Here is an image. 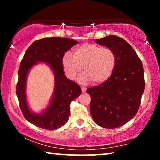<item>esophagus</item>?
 <instances>
[{"mask_svg": "<svg viewBox=\"0 0 160 160\" xmlns=\"http://www.w3.org/2000/svg\"><path fill=\"white\" fill-rule=\"evenodd\" d=\"M86 90H87V88H85V87H81V90H82V92H85Z\"/></svg>", "mask_w": 160, "mask_h": 160, "instance_id": "esophagus-1", "label": "esophagus"}]
</instances>
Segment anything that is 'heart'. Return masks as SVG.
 <instances>
[{
	"mask_svg": "<svg viewBox=\"0 0 160 160\" xmlns=\"http://www.w3.org/2000/svg\"><path fill=\"white\" fill-rule=\"evenodd\" d=\"M117 56L110 48L93 44H86L74 49L72 57L66 54L63 58V66L66 76L70 80L76 78L82 70L85 72L82 82L92 80L99 84L107 81L114 70Z\"/></svg>",
	"mask_w": 160,
	"mask_h": 160,
	"instance_id": "heart-1",
	"label": "heart"
}]
</instances>
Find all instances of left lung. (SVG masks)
I'll return each instance as SVG.
<instances>
[{"label":"left lung","instance_id":"8db88e82","mask_svg":"<svg viewBox=\"0 0 160 160\" xmlns=\"http://www.w3.org/2000/svg\"><path fill=\"white\" fill-rule=\"evenodd\" d=\"M112 48L117 63L107 81L87 90L91 97L90 113L97 125L116 128L136 115L145 89L144 70L136 52L128 42L116 35L96 39Z\"/></svg>","mask_w":160,"mask_h":160}]
</instances>
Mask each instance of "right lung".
<instances>
[{
	"label": "right lung",
	"instance_id": "1",
	"mask_svg": "<svg viewBox=\"0 0 160 160\" xmlns=\"http://www.w3.org/2000/svg\"><path fill=\"white\" fill-rule=\"evenodd\" d=\"M78 44L68 38H44L34 42L26 51L19 68L16 94L24 117L33 125L52 131L61 128L68 120L70 103L82 92L77 83L65 75L63 58L70 48ZM38 62H47L52 69L55 88L49 107L42 114L36 115L28 107L25 90L28 70Z\"/></svg>",
	"mask_w": 160,
	"mask_h": 160
}]
</instances>
